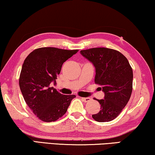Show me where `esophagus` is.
Here are the masks:
<instances>
[{
	"label": "esophagus",
	"instance_id": "34e87169",
	"mask_svg": "<svg viewBox=\"0 0 155 155\" xmlns=\"http://www.w3.org/2000/svg\"><path fill=\"white\" fill-rule=\"evenodd\" d=\"M81 100L85 101V102H87V101H89L91 100V98L90 97H81Z\"/></svg>",
	"mask_w": 155,
	"mask_h": 155
}]
</instances>
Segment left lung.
I'll return each instance as SVG.
<instances>
[{
    "label": "left lung",
    "mask_w": 155,
    "mask_h": 155,
    "mask_svg": "<svg viewBox=\"0 0 155 155\" xmlns=\"http://www.w3.org/2000/svg\"><path fill=\"white\" fill-rule=\"evenodd\" d=\"M80 54L93 64L95 84L100 85L104 93L97 100L100 110L92 117L104 122L114 120L120 114L130 99L132 92L133 71L128 60L120 52L108 48L82 50Z\"/></svg>",
    "instance_id": "1"
}]
</instances>
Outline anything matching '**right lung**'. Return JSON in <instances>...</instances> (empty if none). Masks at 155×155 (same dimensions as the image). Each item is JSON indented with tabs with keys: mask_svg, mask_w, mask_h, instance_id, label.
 Listing matches in <instances>:
<instances>
[{
	"mask_svg": "<svg viewBox=\"0 0 155 155\" xmlns=\"http://www.w3.org/2000/svg\"><path fill=\"white\" fill-rule=\"evenodd\" d=\"M77 51L42 47L34 50L25 59L19 77L20 90L27 105L41 120H57L76 97L74 94L60 93L50 85L56 84L63 64Z\"/></svg>",
	"mask_w": 155,
	"mask_h": 155,
	"instance_id": "right-lung-1",
	"label": "right lung"
}]
</instances>
